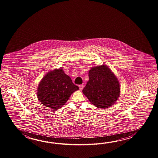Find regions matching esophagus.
Returning <instances> with one entry per match:
<instances>
[{
    "label": "esophagus",
    "instance_id": "34e87169",
    "mask_svg": "<svg viewBox=\"0 0 158 158\" xmlns=\"http://www.w3.org/2000/svg\"><path fill=\"white\" fill-rule=\"evenodd\" d=\"M78 86H79V88H80V90H82L83 89V88H84V85H80Z\"/></svg>",
    "mask_w": 158,
    "mask_h": 158
}]
</instances>
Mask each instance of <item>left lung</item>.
Wrapping results in <instances>:
<instances>
[{"label": "left lung", "instance_id": "obj_1", "mask_svg": "<svg viewBox=\"0 0 158 158\" xmlns=\"http://www.w3.org/2000/svg\"><path fill=\"white\" fill-rule=\"evenodd\" d=\"M89 77L82 92L95 106L106 109L118 100L120 85L117 78L106 65L92 68L89 72Z\"/></svg>", "mask_w": 158, "mask_h": 158}]
</instances>
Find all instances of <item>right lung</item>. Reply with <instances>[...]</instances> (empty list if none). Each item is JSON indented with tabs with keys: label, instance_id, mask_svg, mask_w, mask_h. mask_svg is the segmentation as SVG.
I'll return each instance as SVG.
<instances>
[{
	"label": "right lung",
	"instance_id": "1",
	"mask_svg": "<svg viewBox=\"0 0 158 158\" xmlns=\"http://www.w3.org/2000/svg\"><path fill=\"white\" fill-rule=\"evenodd\" d=\"M62 69L48 72L39 84L37 97L46 107L57 110L65 104L71 94L78 90Z\"/></svg>",
	"mask_w": 158,
	"mask_h": 158
}]
</instances>
